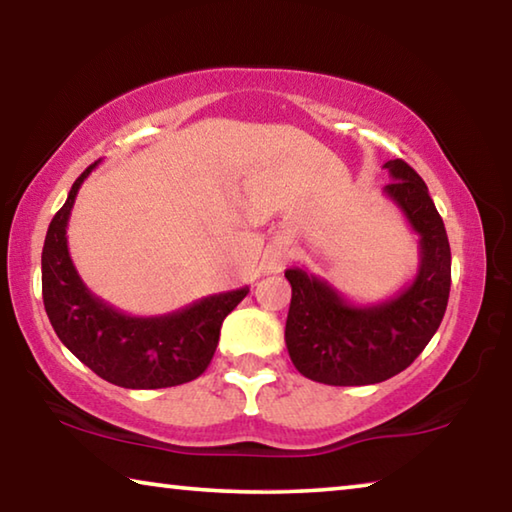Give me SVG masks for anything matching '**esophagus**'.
<instances>
[{"instance_id":"esophagus-1","label":"esophagus","mask_w":512,"mask_h":512,"mask_svg":"<svg viewBox=\"0 0 512 512\" xmlns=\"http://www.w3.org/2000/svg\"><path fill=\"white\" fill-rule=\"evenodd\" d=\"M284 264H287V253H284V250H271V253L266 255V268L271 273L280 271Z\"/></svg>"}]
</instances>
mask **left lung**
<instances>
[{
  "instance_id": "8db88e82",
  "label": "left lung",
  "mask_w": 512,
  "mask_h": 512,
  "mask_svg": "<svg viewBox=\"0 0 512 512\" xmlns=\"http://www.w3.org/2000/svg\"><path fill=\"white\" fill-rule=\"evenodd\" d=\"M393 183L384 194L420 237L418 273L393 298L354 305L305 268H287L291 307L289 357L300 375L329 386L379 384L409 368L445 316L452 287V253L445 223L424 180L404 160H388Z\"/></svg>"
}]
</instances>
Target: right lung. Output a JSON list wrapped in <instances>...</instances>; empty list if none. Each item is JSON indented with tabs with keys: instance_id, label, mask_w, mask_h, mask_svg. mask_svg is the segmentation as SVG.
Instances as JSON below:
<instances>
[{
	"instance_id": "right-lung-1",
	"label": "right lung",
	"mask_w": 512,
	"mask_h": 512,
	"mask_svg": "<svg viewBox=\"0 0 512 512\" xmlns=\"http://www.w3.org/2000/svg\"><path fill=\"white\" fill-rule=\"evenodd\" d=\"M90 164L49 223L42 248V300L65 348L121 388H169L201 377L214 357L223 318L250 291L214 293L164 316H131L85 287L69 257L67 221Z\"/></svg>"
}]
</instances>
